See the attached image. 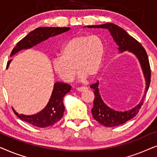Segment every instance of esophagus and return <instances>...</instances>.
Segmentation results:
<instances>
[{
  "mask_svg": "<svg viewBox=\"0 0 157 157\" xmlns=\"http://www.w3.org/2000/svg\"><path fill=\"white\" fill-rule=\"evenodd\" d=\"M88 89V87H86V86H81V87H78V88H76V90L78 91H86V90H87Z\"/></svg>",
  "mask_w": 157,
  "mask_h": 157,
  "instance_id": "obj_1",
  "label": "esophagus"
}]
</instances>
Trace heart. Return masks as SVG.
Returning a JSON list of instances; mask_svg holds the SVG:
<instances>
[{"label":"heart","mask_w":157,"mask_h":157,"mask_svg":"<svg viewBox=\"0 0 157 157\" xmlns=\"http://www.w3.org/2000/svg\"><path fill=\"white\" fill-rule=\"evenodd\" d=\"M104 51V43L99 36H75L62 47L60 56L53 59V70L65 82L73 81L76 67L81 80L94 77L101 66Z\"/></svg>","instance_id":"obj_1"}]
</instances>
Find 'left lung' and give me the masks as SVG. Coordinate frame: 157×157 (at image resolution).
<instances>
[{"mask_svg": "<svg viewBox=\"0 0 157 157\" xmlns=\"http://www.w3.org/2000/svg\"><path fill=\"white\" fill-rule=\"evenodd\" d=\"M88 28H94V29H108L111 33V35L119 46L120 52L128 51L136 55L140 62L141 68H142L144 75L146 81V91L142 100L139 104L135 106L134 109L126 111H117L111 109L104 104L102 100L98 90V81L96 83L91 85V89L94 90V106L91 109L92 115L94 119L102 125L108 127L119 126L132 119L136 117L138 113L141 105L143 104L146 94L149 89L150 82H151V68H150L149 61L148 59L147 53L144 48L140 43L128 35L127 32L122 29L119 25L111 23H107L105 24L96 25H87Z\"/></svg>", "mask_w": 157, "mask_h": 157, "instance_id": "obj_1", "label": "left lung"}]
</instances>
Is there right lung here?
<instances>
[{"mask_svg": "<svg viewBox=\"0 0 157 157\" xmlns=\"http://www.w3.org/2000/svg\"><path fill=\"white\" fill-rule=\"evenodd\" d=\"M70 28L67 27H39L33 31L30 32L28 35L17 43L10 53V56L14 55L21 50L27 49L33 47L40 42L48 39L64 32L68 31ZM11 61H8L6 68ZM71 86L67 83L57 82L54 84L52 94L46 106L39 113L31 116L18 114L12 108L15 114L18 116L19 119L31 124V125L40 128L48 127L57 123L61 119L65 110L63 99L64 96L70 91Z\"/></svg>", "mask_w": 157, "mask_h": 157, "instance_id": "1", "label": "right lung"}]
</instances>
